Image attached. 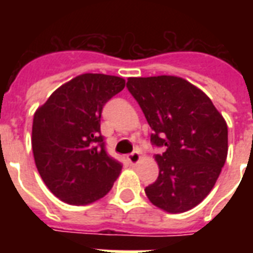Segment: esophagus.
<instances>
[{"label": "esophagus", "instance_id": "obj_1", "mask_svg": "<svg viewBox=\"0 0 253 253\" xmlns=\"http://www.w3.org/2000/svg\"><path fill=\"white\" fill-rule=\"evenodd\" d=\"M127 160L130 163V166H136L140 162V154H139L138 151H135V152H132V154L127 156Z\"/></svg>", "mask_w": 253, "mask_h": 253}]
</instances>
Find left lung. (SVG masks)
Wrapping results in <instances>:
<instances>
[{"label":"left lung","mask_w":253,"mask_h":253,"mask_svg":"<svg viewBox=\"0 0 253 253\" xmlns=\"http://www.w3.org/2000/svg\"><path fill=\"white\" fill-rule=\"evenodd\" d=\"M127 87L154 131L159 177L144 190L156 208L177 214L196 208L214 188L226 163L228 130L211 99L182 77H130Z\"/></svg>","instance_id":"1"}]
</instances>
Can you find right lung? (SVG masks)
Segmentation results:
<instances>
[{
    "mask_svg": "<svg viewBox=\"0 0 253 253\" xmlns=\"http://www.w3.org/2000/svg\"><path fill=\"white\" fill-rule=\"evenodd\" d=\"M122 77L84 73L59 86L34 114V160L52 194L89 205L110 192L122 166L103 148V105L122 90Z\"/></svg>",
    "mask_w": 253,
    "mask_h": 253,
    "instance_id": "obj_1",
    "label": "right lung"
}]
</instances>
